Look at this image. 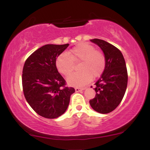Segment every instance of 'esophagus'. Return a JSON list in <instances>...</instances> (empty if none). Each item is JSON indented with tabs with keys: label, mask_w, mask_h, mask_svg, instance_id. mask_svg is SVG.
Instances as JSON below:
<instances>
[{
	"label": "esophagus",
	"mask_w": 150,
	"mask_h": 150,
	"mask_svg": "<svg viewBox=\"0 0 150 150\" xmlns=\"http://www.w3.org/2000/svg\"><path fill=\"white\" fill-rule=\"evenodd\" d=\"M75 92H80V91L85 90V88H79V87H76V88H75Z\"/></svg>",
	"instance_id": "34e87169"
}]
</instances>
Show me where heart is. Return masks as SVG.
I'll return each instance as SVG.
<instances>
[{
    "label": "heart",
    "mask_w": 150,
    "mask_h": 150,
    "mask_svg": "<svg viewBox=\"0 0 150 150\" xmlns=\"http://www.w3.org/2000/svg\"><path fill=\"white\" fill-rule=\"evenodd\" d=\"M79 73H73L67 78V82L73 87H82L103 73L106 66L104 55L94 46L82 43L70 50V55L63 53L56 58V66L60 73L68 75L74 68V62H80Z\"/></svg>",
    "instance_id": "heart-1"
}]
</instances>
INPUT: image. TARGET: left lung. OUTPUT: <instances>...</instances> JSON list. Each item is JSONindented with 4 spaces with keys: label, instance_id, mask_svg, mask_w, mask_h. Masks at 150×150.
Returning <instances> with one entry per match:
<instances>
[{
    "label": "left lung",
    "instance_id": "8db88e82",
    "mask_svg": "<svg viewBox=\"0 0 150 150\" xmlns=\"http://www.w3.org/2000/svg\"><path fill=\"white\" fill-rule=\"evenodd\" d=\"M90 41L102 50L106 66L95 83L96 96L89 104L94 111L104 114L113 111L124 97L128 84L126 65L123 54L116 46L99 39Z\"/></svg>",
    "mask_w": 150,
    "mask_h": 150
}]
</instances>
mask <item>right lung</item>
<instances>
[{
	"label": "right lung",
	"mask_w": 150,
	"mask_h": 150,
	"mask_svg": "<svg viewBox=\"0 0 150 150\" xmlns=\"http://www.w3.org/2000/svg\"><path fill=\"white\" fill-rule=\"evenodd\" d=\"M69 44H46L26 60L22 70V87L28 104L39 116L56 118L65 112L73 87H65V80L58 73L56 58Z\"/></svg>",
	"instance_id": "add662e5"
}]
</instances>
